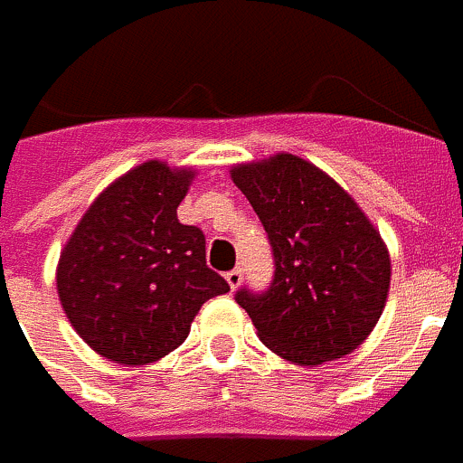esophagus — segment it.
I'll use <instances>...</instances> for the list:
<instances>
[{
	"mask_svg": "<svg viewBox=\"0 0 463 463\" xmlns=\"http://www.w3.org/2000/svg\"><path fill=\"white\" fill-rule=\"evenodd\" d=\"M241 277H244V271H241V269H239V267H234V269H232V271H226V274H224L226 284H229L232 289H237L239 284H241Z\"/></svg>",
	"mask_w": 463,
	"mask_h": 463,
	"instance_id": "esophagus-1",
	"label": "esophagus"
}]
</instances>
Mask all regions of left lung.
<instances>
[{
    "label": "left lung",
    "instance_id": "1",
    "mask_svg": "<svg viewBox=\"0 0 463 463\" xmlns=\"http://www.w3.org/2000/svg\"><path fill=\"white\" fill-rule=\"evenodd\" d=\"M274 257L264 291L234 294L269 349L301 366L342 359L382 317L392 261L379 232L331 176L294 154L232 169Z\"/></svg>",
    "mask_w": 463,
    "mask_h": 463
}]
</instances>
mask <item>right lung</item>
I'll use <instances>...</instances> for the list:
<instances>
[{"label": "right lung", "mask_w": 463, "mask_h": 463, "mask_svg": "<svg viewBox=\"0 0 463 463\" xmlns=\"http://www.w3.org/2000/svg\"><path fill=\"white\" fill-rule=\"evenodd\" d=\"M192 172L144 162L97 196L59 257L71 326L101 356L149 364L184 342L196 311L229 284L206 267L199 226L182 224Z\"/></svg>", "instance_id": "right-lung-1"}]
</instances>
